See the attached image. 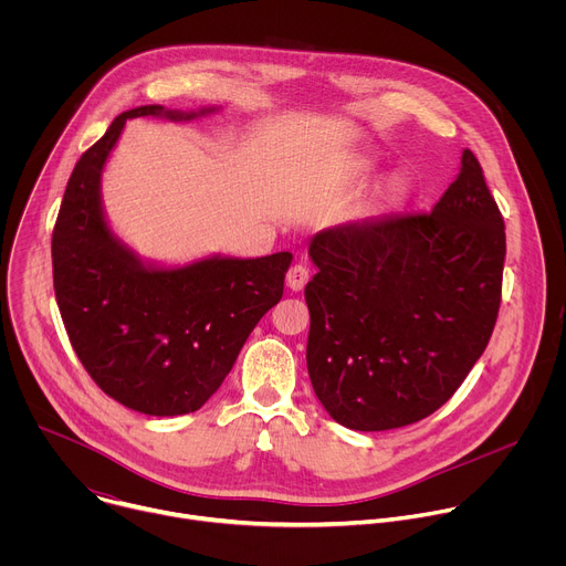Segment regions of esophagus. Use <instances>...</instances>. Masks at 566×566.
<instances>
[{
	"label": "esophagus",
	"instance_id": "1",
	"mask_svg": "<svg viewBox=\"0 0 566 566\" xmlns=\"http://www.w3.org/2000/svg\"><path fill=\"white\" fill-rule=\"evenodd\" d=\"M308 269L304 266V264H293L291 269H289V273H286V286L291 289V291H302L304 289V284L308 282Z\"/></svg>",
	"mask_w": 566,
	"mask_h": 566
}]
</instances>
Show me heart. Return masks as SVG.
I'll list each match as a JSON object with an SVG mask.
<instances>
[{"instance_id":"heart-1","label":"heart","mask_w":566,"mask_h":566,"mask_svg":"<svg viewBox=\"0 0 566 566\" xmlns=\"http://www.w3.org/2000/svg\"><path fill=\"white\" fill-rule=\"evenodd\" d=\"M402 192H406V186H402L400 181H391L389 184V195L396 197V195H402Z\"/></svg>"}]
</instances>
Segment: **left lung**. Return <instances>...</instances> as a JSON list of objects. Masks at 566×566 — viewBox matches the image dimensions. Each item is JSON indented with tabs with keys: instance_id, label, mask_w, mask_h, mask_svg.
Instances as JSON below:
<instances>
[{
	"instance_id": "obj_1",
	"label": "left lung",
	"mask_w": 566,
	"mask_h": 566,
	"mask_svg": "<svg viewBox=\"0 0 566 566\" xmlns=\"http://www.w3.org/2000/svg\"><path fill=\"white\" fill-rule=\"evenodd\" d=\"M308 255L306 367L329 417L380 432L437 412L486 349L502 304L504 217L476 156L463 149L432 212L322 230Z\"/></svg>"
}]
</instances>
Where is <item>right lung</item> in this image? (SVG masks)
<instances>
[{"label":"right lung","mask_w":566,"mask_h":566,"mask_svg":"<svg viewBox=\"0 0 566 566\" xmlns=\"http://www.w3.org/2000/svg\"><path fill=\"white\" fill-rule=\"evenodd\" d=\"M138 116L197 114L129 109L80 156L53 226V289L71 347L94 382L129 410L177 417L219 389L262 315L282 300L293 255L143 266L112 237L101 208L105 160L125 120Z\"/></svg>","instance_id":"right-lung-1"}]
</instances>
